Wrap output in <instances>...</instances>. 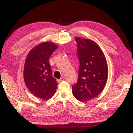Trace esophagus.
<instances>
[{
  "instance_id": "34e87169",
  "label": "esophagus",
  "mask_w": 133,
  "mask_h": 133,
  "mask_svg": "<svg viewBox=\"0 0 133 133\" xmlns=\"http://www.w3.org/2000/svg\"><path fill=\"white\" fill-rule=\"evenodd\" d=\"M63 80H64V77H62L61 78H60V79H59V80H57V82L59 83V82H62V81H63Z\"/></svg>"
}]
</instances>
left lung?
Listing matches in <instances>:
<instances>
[{
  "instance_id": "left-lung-1",
  "label": "left lung",
  "mask_w": 133,
  "mask_h": 133,
  "mask_svg": "<svg viewBox=\"0 0 133 133\" xmlns=\"http://www.w3.org/2000/svg\"><path fill=\"white\" fill-rule=\"evenodd\" d=\"M80 69L77 82L72 93L80 102L98 96L104 89L108 78L106 59L100 46L93 40L76 37Z\"/></svg>"
}]
</instances>
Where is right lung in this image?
Segmentation results:
<instances>
[{
  "label": "right lung",
  "instance_id": "right-lung-1",
  "mask_svg": "<svg viewBox=\"0 0 133 133\" xmlns=\"http://www.w3.org/2000/svg\"><path fill=\"white\" fill-rule=\"evenodd\" d=\"M57 46L54 43H40L29 51L24 63L23 77L33 95L48 100L55 94L57 82L53 77L49 60Z\"/></svg>",
  "mask_w": 133,
  "mask_h": 133
}]
</instances>
